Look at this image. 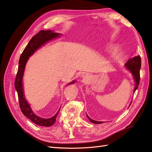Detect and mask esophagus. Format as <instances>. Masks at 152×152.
I'll return each instance as SVG.
<instances>
[{
    "label": "esophagus",
    "instance_id": "1",
    "mask_svg": "<svg viewBox=\"0 0 152 152\" xmlns=\"http://www.w3.org/2000/svg\"><path fill=\"white\" fill-rule=\"evenodd\" d=\"M89 80V76L88 74H83V81L87 82Z\"/></svg>",
    "mask_w": 152,
    "mask_h": 152
}]
</instances>
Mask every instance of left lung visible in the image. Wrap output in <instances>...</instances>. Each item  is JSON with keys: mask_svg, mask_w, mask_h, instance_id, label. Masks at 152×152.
Wrapping results in <instances>:
<instances>
[{"mask_svg": "<svg viewBox=\"0 0 152 152\" xmlns=\"http://www.w3.org/2000/svg\"><path fill=\"white\" fill-rule=\"evenodd\" d=\"M125 66L127 68V69L129 70L131 73L133 74L134 81L136 82V85H135L134 89V92L137 89L138 85H139L140 83V67H141V58L140 56H135L134 57H132L131 59H129L127 63H125ZM87 115V117L88 118V119L90 120V121H91L93 124H102V121H96L93 120L92 119L90 118L89 116Z\"/></svg>", "mask_w": 152, "mask_h": 152, "instance_id": "obj_1", "label": "left lung"}]
</instances>
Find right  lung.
I'll return each mask as SVG.
<instances>
[{
	"instance_id": "right-lung-1",
	"label": "right lung",
	"mask_w": 152,
	"mask_h": 152,
	"mask_svg": "<svg viewBox=\"0 0 152 152\" xmlns=\"http://www.w3.org/2000/svg\"><path fill=\"white\" fill-rule=\"evenodd\" d=\"M58 36H59V34L53 33L51 31L41 30L39 33H37L31 38V40L28 43L27 46L25 47L21 55L20 58H19L18 70L17 74H16L15 80V88L18 92L19 107H20L22 113L34 124L40 126H44V127H50V126H51L56 123L57 116L59 114V111L57 112V114L53 117L50 119H44L38 117L37 115H35L33 111L31 110L29 104H28L27 101L25 100V98L24 97L23 89L22 86V78L25 64H26L29 56L33 55L34 51L38 48H39L42 45H44L47 42L50 41L51 39H53V38L57 37ZM74 83V82H71L70 83Z\"/></svg>"
}]
</instances>
